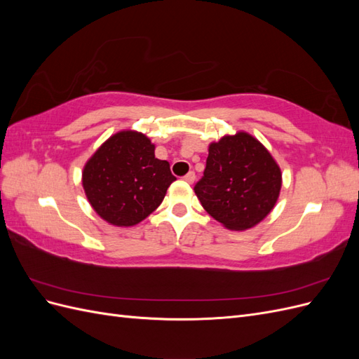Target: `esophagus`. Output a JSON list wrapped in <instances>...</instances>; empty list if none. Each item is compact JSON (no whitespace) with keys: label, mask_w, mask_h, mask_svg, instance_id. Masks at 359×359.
Listing matches in <instances>:
<instances>
[{"label":"esophagus","mask_w":359,"mask_h":359,"mask_svg":"<svg viewBox=\"0 0 359 359\" xmlns=\"http://www.w3.org/2000/svg\"><path fill=\"white\" fill-rule=\"evenodd\" d=\"M184 181H187L189 184H193L194 182V172L191 170V172H189L186 177H184Z\"/></svg>","instance_id":"esophagus-1"}]
</instances>
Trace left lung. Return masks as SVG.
<instances>
[{"label":"left lung","mask_w":359,"mask_h":359,"mask_svg":"<svg viewBox=\"0 0 359 359\" xmlns=\"http://www.w3.org/2000/svg\"><path fill=\"white\" fill-rule=\"evenodd\" d=\"M281 170L269 151L247 132L226 135L208 147L194 193L203 210L229 231H247L273 211Z\"/></svg>","instance_id":"obj_1"}]
</instances>
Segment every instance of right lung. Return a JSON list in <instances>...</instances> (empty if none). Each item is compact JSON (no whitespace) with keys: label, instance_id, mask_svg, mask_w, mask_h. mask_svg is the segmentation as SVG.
I'll list each match as a JSON object with an SVG mask.
<instances>
[{"label":"right lung","instance_id":"right-lung-1","mask_svg":"<svg viewBox=\"0 0 359 359\" xmlns=\"http://www.w3.org/2000/svg\"><path fill=\"white\" fill-rule=\"evenodd\" d=\"M156 145L135 130L112 135L85 163L82 186L93 210L118 227L135 226L158 208L177 178Z\"/></svg>","mask_w":359,"mask_h":359}]
</instances>
